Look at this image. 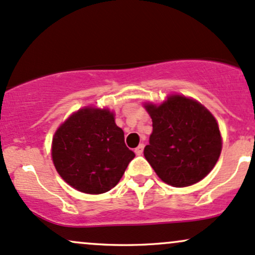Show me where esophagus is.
Here are the masks:
<instances>
[{"mask_svg": "<svg viewBox=\"0 0 255 255\" xmlns=\"http://www.w3.org/2000/svg\"><path fill=\"white\" fill-rule=\"evenodd\" d=\"M143 144H139V146L138 147H136V148H135V154L136 155H141L142 154V153H143Z\"/></svg>", "mask_w": 255, "mask_h": 255, "instance_id": "obj_1", "label": "esophagus"}]
</instances>
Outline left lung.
<instances>
[{
  "instance_id": "8db88e82",
  "label": "left lung",
  "mask_w": 255,
  "mask_h": 255,
  "mask_svg": "<svg viewBox=\"0 0 255 255\" xmlns=\"http://www.w3.org/2000/svg\"><path fill=\"white\" fill-rule=\"evenodd\" d=\"M153 131L143 154L158 177L172 187L203 180L220 157L223 137L215 117L192 97L166 96L161 103L144 102Z\"/></svg>"
}]
</instances>
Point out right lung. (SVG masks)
I'll return each instance as SVG.
<instances>
[{
	"instance_id": "add662e5",
	"label": "right lung",
	"mask_w": 255,
	"mask_h": 255,
	"mask_svg": "<svg viewBox=\"0 0 255 255\" xmlns=\"http://www.w3.org/2000/svg\"><path fill=\"white\" fill-rule=\"evenodd\" d=\"M51 157L68 185L83 193L101 194L120 181L135 153L125 144L113 111L86 106L57 128Z\"/></svg>"
}]
</instances>
